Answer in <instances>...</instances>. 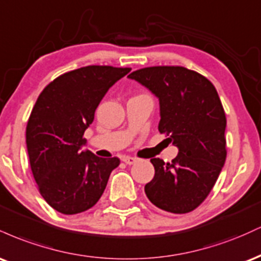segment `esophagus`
Returning a JSON list of instances; mask_svg holds the SVG:
<instances>
[{"label": "esophagus", "mask_w": 261, "mask_h": 261, "mask_svg": "<svg viewBox=\"0 0 261 261\" xmlns=\"http://www.w3.org/2000/svg\"><path fill=\"white\" fill-rule=\"evenodd\" d=\"M136 161L137 160L135 157H128V155H125V157H122V162H125V163L128 164V166L134 164Z\"/></svg>", "instance_id": "obj_1"}]
</instances>
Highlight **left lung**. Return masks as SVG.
Returning <instances> with one entry per match:
<instances>
[{
    "label": "left lung",
    "mask_w": 261,
    "mask_h": 261,
    "mask_svg": "<svg viewBox=\"0 0 261 261\" xmlns=\"http://www.w3.org/2000/svg\"><path fill=\"white\" fill-rule=\"evenodd\" d=\"M128 79L160 100L158 130L179 149L170 163L152 158L154 176L145 185L148 200L163 211L188 214L207 197L226 161V114L210 81L181 66H154Z\"/></svg>",
    "instance_id": "8db88e82"
}]
</instances>
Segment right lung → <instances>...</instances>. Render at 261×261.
<instances>
[{
    "label": "right lung",
    "mask_w": 261,
    "mask_h": 261,
    "mask_svg": "<svg viewBox=\"0 0 261 261\" xmlns=\"http://www.w3.org/2000/svg\"><path fill=\"white\" fill-rule=\"evenodd\" d=\"M130 71L86 66L61 74L39 95L27 124V151L39 191L56 211L74 215L93 207L120 164L116 157L83 151V135L110 87Z\"/></svg>",
    "instance_id": "add662e5"
}]
</instances>
